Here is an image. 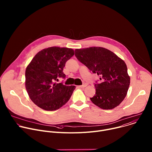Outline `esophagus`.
Listing matches in <instances>:
<instances>
[{
	"label": "esophagus",
	"mask_w": 152,
	"mask_h": 152,
	"mask_svg": "<svg viewBox=\"0 0 152 152\" xmlns=\"http://www.w3.org/2000/svg\"><path fill=\"white\" fill-rule=\"evenodd\" d=\"M86 84H83V85H79V86H78V87L79 88H85V87H86Z\"/></svg>",
	"instance_id": "obj_1"
}]
</instances>
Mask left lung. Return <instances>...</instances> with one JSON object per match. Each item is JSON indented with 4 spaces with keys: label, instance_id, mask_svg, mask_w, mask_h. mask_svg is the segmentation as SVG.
<instances>
[{
    "label": "left lung",
    "instance_id": "8db88e82",
    "mask_svg": "<svg viewBox=\"0 0 152 152\" xmlns=\"http://www.w3.org/2000/svg\"><path fill=\"white\" fill-rule=\"evenodd\" d=\"M77 59L100 76L94 85L96 94L91 102L103 110H112L126 96L130 76L125 62L114 53L101 47L75 49Z\"/></svg>",
    "mask_w": 152,
    "mask_h": 152
}]
</instances>
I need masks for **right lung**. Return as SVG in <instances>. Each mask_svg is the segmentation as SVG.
<instances>
[{"label":"right lung","instance_id":"right-lung-1","mask_svg":"<svg viewBox=\"0 0 152 152\" xmlns=\"http://www.w3.org/2000/svg\"><path fill=\"white\" fill-rule=\"evenodd\" d=\"M75 54L72 49L50 47L37 53L25 72V87L31 100L46 111H55L66 104L76 88L56 83L66 77L63 69Z\"/></svg>","mask_w":152,"mask_h":152}]
</instances>
